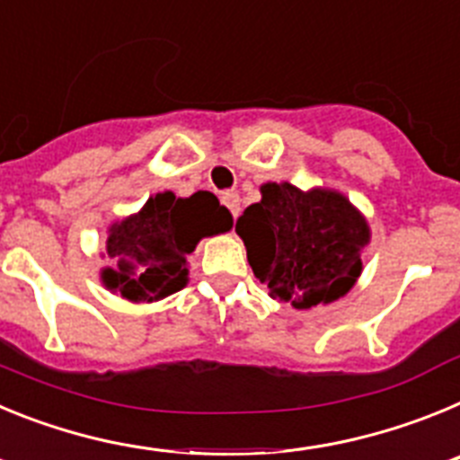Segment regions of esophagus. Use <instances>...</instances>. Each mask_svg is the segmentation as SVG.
Wrapping results in <instances>:
<instances>
[{
  "mask_svg": "<svg viewBox=\"0 0 460 460\" xmlns=\"http://www.w3.org/2000/svg\"><path fill=\"white\" fill-rule=\"evenodd\" d=\"M221 202L227 207V209H230V214H233L234 218L239 217V209H242V200H239V195L234 193V190H226V193L221 195Z\"/></svg>",
  "mask_w": 460,
  "mask_h": 460,
  "instance_id": "esophagus-1",
  "label": "esophagus"
}]
</instances>
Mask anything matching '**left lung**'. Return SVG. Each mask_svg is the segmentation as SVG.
<instances>
[{
	"label": "left lung",
	"mask_w": 460,
	"mask_h": 460,
	"mask_svg": "<svg viewBox=\"0 0 460 460\" xmlns=\"http://www.w3.org/2000/svg\"><path fill=\"white\" fill-rule=\"evenodd\" d=\"M262 200L237 218L249 265L270 295L295 308L336 302L361 274V249L371 239L367 218L329 189L260 186Z\"/></svg>",
	"instance_id": "8db88e82"
}]
</instances>
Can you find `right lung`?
<instances>
[{
	"instance_id": "right-lung-1",
	"label": "right lung",
	"mask_w": 460,
	"mask_h": 460,
	"mask_svg": "<svg viewBox=\"0 0 460 460\" xmlns=\"http://www.w3.org/2000/svg\"><path fill=\"white\" fill-rule=\"evenodd\" d=\"M230 227L233 214L209 190L152 195L137 214L110 226L105 249L112 267L101 271V280L128 302L164 299L186 286V255L198 242Z\"/></svg>"
}]
</instances>
